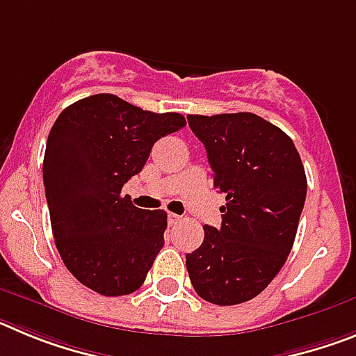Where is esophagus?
Listing matches in <instances>:
<instances>
[{"label": "esophagus", "instance_id": "34e87169", "mask_svg": "<svg viewBox=\"0 0 356 356\" xmlns=\"http://www.w3.org/2000/svg\"><path fill=\"white\" fill-rule=\"evenodd\" d=\"M168 221H169V226H175V225H178V222L181 221V217L176 216V213H169Z\"/></svg>", "mask_w": 356, "mask_h": 356}]
</instances>
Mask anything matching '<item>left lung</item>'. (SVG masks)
I'll return each mask as SVG.
<instances>
[{
  "instance_id": "obj_1",
  "label": "left lung",
  "mask_w": 356,
  "mask_h": 356,
  "mask_svg": "<svg viewBox=\"0 0 356 356\" xmlns=\"http://www.w3.org/2000/svg\"><path fill=\"white\" fill-rule=\"evenodd\" d=\"M187 121L226 196L221 228L203 226L201 246L185 257L188 278L209 303H244L271 284L292 250L307 197L301 156L285 131L251 112Z\"/></svg>"
}]
</instances>
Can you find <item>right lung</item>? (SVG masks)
<instances>
[{
	"label": "right lung",
	"instance_id": "add662e5",
	"mask_svg": "<svg viewBox=\"0 0 356 356\" xmlns=\"http://www.w3.org/2000/svg\"><path fill=\"white\" fill-rule=\"evenodd\" d=\"M185 127L176 112L155 114L114 94L72 103L53 124L42 178L56 250L85 287L103 296L135 292L163 246L168 213L121 196L151 147Z\"/></svg>",
	"mask_w": 356,
	"mask_h": 356
}]
</instances>
